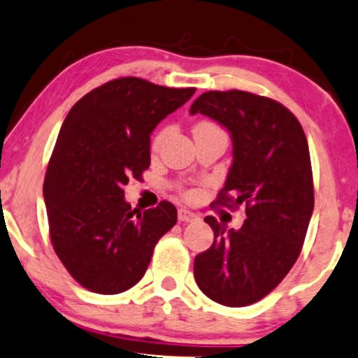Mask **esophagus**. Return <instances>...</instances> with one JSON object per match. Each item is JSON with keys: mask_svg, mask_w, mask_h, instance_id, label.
Wrapping results in <instances>:
<instances>
[{"mask_svg": "<svg viewBox=\"0 0 358 358\" xmlns=\"http://www.w3.org/2000/svg\"><path fill=\"white\" fill-rule=\"evenodd\" d=\"M199 219V215L196 213H193L192 210H188V208H178V220L180 222H193Z\"/></svg>", "mask_w": 358, "mask_h": 358, "instance_id": "obj_1", "label": "esophagus"}]
</instances>
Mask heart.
I'll list each match as a JSON object with an SVG mask.
<instances>
[{
	"label": "heart",
	"instance_id": "b5f03b06",
	"mask_svg": "<svg viewBox=\"0 0 358 358\" xmlns=\"http://www.w3.org/2000/svg\"><path fill=\"white\" fill-rule=\"evenodd\" d=\"M200 126H213V124H208V122H200V124H196L195 127H200ZM166 136H168V127H165V129L159 131V133L155 136V139H153V150H156V148L162 146V143L165 141Z\"/></svg>",
	"mask_w": 358,
	"mask_h": 358
}]
</instances>
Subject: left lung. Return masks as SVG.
<instances>
[{
    "instance_id": "1",
    "label": "left lung",
    "mask_w": 358,
    "mask_h": 358,
    "mask_svg": "<svg viewBox=\"0 0 358 358\" xmlns=\"http://www.w3.org/2000/svg\"><path fill=\"white\" fill-rule=\"evenodd\" d=\"M212 117L231 133L232 166L213 205H245L241 229L215 217L210 249L193 262L203 294L224 306H248L268 296L301 252L313 213L310 150L301 124L278 101L244 90H210L190 114Z\"/></svg>"
}]
</instances>
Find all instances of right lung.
<instances>
[{"label": "right lung", "instance_id": "obj_1", "mask_svg": "<svg viewBox=\"0 0 358 358\" xmlns=\"http://www.w3.org/2000/svg\"><path fill=\"white\" fill-rule=\"evenodd\" d=\"M195 89L138 77L106 82L69 110L48 163L43 199L50 241L85 289L117 294L145 276L156 242L176 224L173 203L139 212L124 185L150 166V136Z\"/></svg>", "mask_w": 358, "mask_h": 358}]
</instances>
